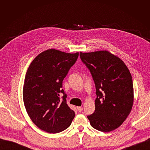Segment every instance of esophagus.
<instances>
[{
	"instance_id": "1",
	"label": "esophagus",
	"mask_w": 150,
	"mask_h": 150,
	"mask_svg": "<svg viewBox=\"0 0 150 150\" xmlns=\"http://www.w3.org/2000/svg\"><path fill=\"white\" fill-rule=\"evenodd\" d=\"M77 110H78V111L79 112H81L83 110V108L81 107V106H78V107H77Z\"/></svg>"
}]
</instances>
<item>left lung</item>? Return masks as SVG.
I'll return each instance as SVG.
<instances>
[{"label": "left lung", "instance_id": "left-lung-1", "mask_svg": "<svg viewBox=\"0 0 150 150\" xmlns=\"http://www.w3.org/2000/svg\"><path fill=\"white\" fill-rule=\"evenodd\" d=\"M96 86L95 111L88 116L94 129L110 132L120 126L133 104L132 77L125 63L106 51L80 52Z\"/></svg>", "mask_w": 150, "mask_h": 150}]
</instances>
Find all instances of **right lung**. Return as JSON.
<instances>
[{
	"label": "right lung",
	"instance_id": "obj_1",
	"mask_svg": "<svg viewBox=\"0 0 150 150\" xmlns=\"http://www.w3.org/2000/svg\"><path fill=\"white\" fill-rule=\"evenodd\" d=\"M78 56L79 52L48 49L34 59L26 72L23 87L25 108L34 123L47 133L65 130L75 116L74 111L67 106V95L62 88L63 80Z\"/></svg>",
	"mask_w": 150,
	"mask_h": 150
}]
</instances>
